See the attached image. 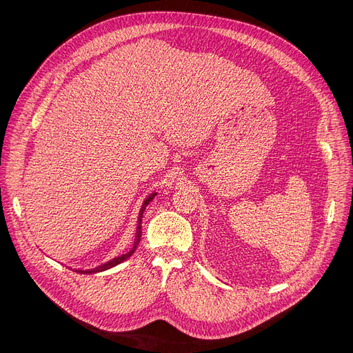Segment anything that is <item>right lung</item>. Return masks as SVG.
<instances>
[{"instance_id":"1","label":"right lung","mask_w":353,"mask_h":353,"mask_svg":"<svg viewBox=\"0 0 353 353\" xmlns=\"http://www.w3.org/2000/svg\"><path fill=\"white\" fill-rule=\"evenodd\" d=\"M156 196H157V193L154 192V193H152V194H148V197L143 201L141 209H140V213H139V217H137V229H136V237H134V243H133L132 250H128L127 253H124V254H121V256H117V257H114V259H111V261H108V262H105V263H103V265H100V266H97V268H94V269H85V270H83V269H72V270H74V272H79V273H83V274H92V273L104 272V270H107V269L114 268V266L120 265L121 262L127 261V259L136 252L137 245L140 243V237H141V219H143V213H144V210H145V208H147L148 203H150ZM68 269H71V268H68Z\"/></svg>"}]
</instances>
